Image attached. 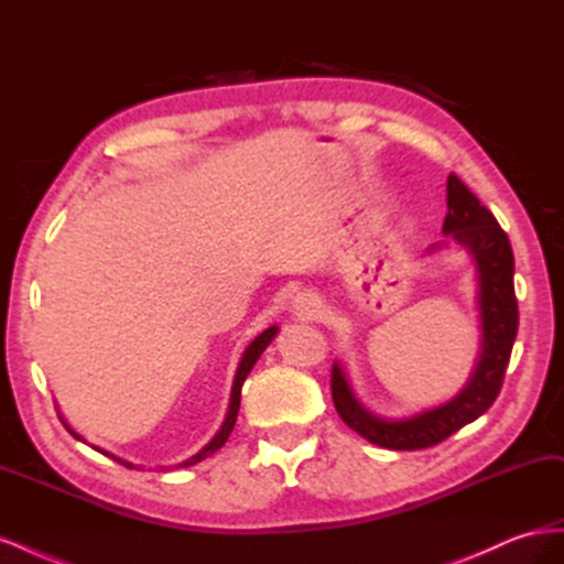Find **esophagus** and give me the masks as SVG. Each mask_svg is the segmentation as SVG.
I'll return each instance as SVG.
<instances>
[{
	"label": "esophagus",
	"mask_w": 564,
	"mask_h": 564,
	"mask_svg": "<svg viewBox=\"0 0 564 564\" xmlns=\"http://www.w3.org/2000/svg\"><path fill=\"white\" fill-rule=\"evenodd\" d=\"M294 311H296L299 317L313 319V317H317V313H319V301H317V296H313V294H299V296L294 299Z\"/></svg>",
	"instance_id": "esophagus-1"
}]
</instances>
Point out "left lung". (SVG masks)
<instances>
[{
  "instance_id": "1",
  "label": "left lung",
  "mask_w": 564,
  "mask_h": 564,
  "mask_svg": "<svg viewBox=\"0 0 564 564\" xmlns=\"http://www.w3.org/2000/svg\"><path fill=\"white\" fill-rule=\"evenodd\" d=\"M442 232L470 251L477 265V280H480L482 352L466 388L454 400L431 409V412L388 421L373 416L355 400L338 362L332 369V398L338 416L357 435L386 449L412 452L433 447L464 429L466 423L482 416L501 392L510 350H513L518 336L513 249L494 214L456 174H449L447 178V216ZM435 247L437 245L431 249Z\"/></svg>"
}]
</instances>
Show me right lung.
Wrapping results in <instances>:
<instances>
[{
  "label": "right lung",
  "mask_w": 564,
  "mask_h": 564,
  "mask_svg": "<svg viewBox=\"0 0 564 564\" xmlns=\"http://www.w3.org/2000/svg\"><path fill=\"white\" fill-rule=\"evenodd\" d=\"M275 334H278V327H270V329H265L263 334H259L256 336L251 344H249V348L245 350V355H242V360H240V367H237V373H235V383H232V392H230V406H228V414H226V421H224V425H220L218 429V433L212 437V442L207 447H202L195 456H191L187 460H183V464H178V466H195V464H199V460H204L207 456H212L214 452H218L220 447L226 445V440H228V435L232 433V429H235V421H237V409H240V395H242V383H245V379L249 377V371L253 369V365H256V360H259L261 357V352L268 348V344L272 338H275ZM67 429V425H65ZM70 431V429H67ZM70 435H75L77 440H82L75 431H70ZM100 452V449H98ZM106 456H110V458H115L117 464H122V466H127V468H135L133 464H129V460H122V458H117V456H112V454H108V452H104Z\"/></svg>",
  "instance_id": "add662e5"
}]
</instances>
